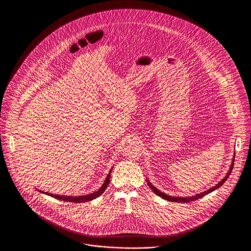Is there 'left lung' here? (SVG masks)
Returning <instances> with one entry per match:
<instances>
[{"label": "left lung", "instance_id": "obj_1", "mask_svg": "<svg viewBox=\"0 0 251 251\" xmlns=\"http://www.w3.org/2000/svg\"><path fill=\"white\" fill-rule=\"evenodd\" d=\"M234 157H235V152H234L233 157H232V161H231V164H230L229 169H228V171H227L226 176H225L223 179H221L218 183H216L215 186L211 187L210 189H208V190H206V191L201 192V193H200V194H197V195H195V196H192V197H184V198H182V197H172V196H167L166 194H164L163 192L160 191L159 189H157L155 186H153V185L151 183V181H150L149 179H147V181H148L149 186L151 188V190H152V191L155 193L156 195H158L159 197H161V198H163V199H165V200H167V201H173V202H190V201H197V200H199V199H201V198H203L204 196H206V195H208V194H210V193L215 191L216 189H218L220 186H222V184L227 180V178H228V176L230 175V173H231V171H232V168H233V163H234Z\"/></svg>", "mask_w": 251, "mask_h": 251}]
</instances>
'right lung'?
<instances>
[{"mask_svg": "<svg viewBox=\"0 0 251 251\" xmlns=\"http://www.w3.org/2000/svg\"><path fill=\"white\" fill-rule=\"evenodd\" d=\"M111 171H112V169H110L106 179H105L103 184L100 186V188L99 190H97V191L94 192V193L85 195V196H76V197H72V196H59V195L50 194V193H48V192H45V193H44V192L40 191V190H38V189H37V190L40 192V193H44V194H46V195H48V196H50V197H52V198H54V199H57V200H59V201H70V202L76 203L90 201H92V200H95L97 198H99L100 195L103 194V192L105 191V189H106V187H107L108 184H109V181H110Z\"/></svg>", "mask_w": 251, "mask_h": 251, "instance_id": "right-lung-1", "label": "right lung"}]
</instances>
